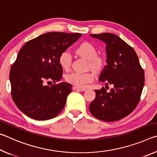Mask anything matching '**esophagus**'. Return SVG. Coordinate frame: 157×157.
Here are the masks:
<instances>
[{"label":"esophagus","mask_w":157,"mask_h":157,"mask_svg":"<svg viewBox=\"0 0 157 157\" xmlns=\"http://www.w3.org/2000/svg\"><path fill=\"white\" fill-rule=\"evenodd\" d=\"M73 89L74 90V91H86V89L78 88V87H76V86H73Z\"/></svg>","instance_id":"esophagus-1"}]
</instances>
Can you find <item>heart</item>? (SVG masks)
Wrapping results in <instances>:
<instances>
[{
	"label": "heart",
	"instance_id": "obj_1",
	"mask_svg": "<svg viewBox=\"0 0 157 157\" xmlns=\"http://www.w3.org/2000/svg\"><path fill=\"white\" fill-rule=\"evenodd\" d=\"M75 55L87 59V67L95 71H99L104 65L105 60L101 55L97 54V49L94 44L88 41L82 42L74 50ZM59 64L63 70L68 71L72 64V58L67 52H63L59 55ZM92 72L71 73L65 76V80L78 88H84L86 85L94 79Z\"/></svg>",
	"mask_w": 157,
	"mask_h": 157
}]
</instances>
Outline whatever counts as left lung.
Masks as SVG:
<instances>
[{"mask_svg": "<svg viewBox=\"0 0 157 157\" xmlns=\"http://www.w3.org/2000/svg\"><path fill=\"white\" fill-rule=\"evenodd\" d=\"M105 42L107 65L99 80L113 88L95 90L89 111L95 118L106 122L119 121L131 113L139 104L144 86V70L135 50L116 34H90Z\"/></svg>", "mask_w": 157, "mask_h": 157, "instance_id": "left-lung-1", "label": "left lung"}]
</instances>
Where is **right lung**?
Masks as SVG:
<instances>
[{
    "instance_id": "obj_1",
    "label": "right lung",
    "mask_w": 157,
    "mask_h": 157,
    "mask_svg": "<svg viewBox=\"0 0 157 157\" xmlns=\"http://www.w3.org/2000/svg\"><path fill=\"white\" fill-rule=\"evenodd\" d=\"M82 36L79 33L52 32L28 41L22 47L10 72L11 95L26 116L37 121L57 116L64 107L72 85L55 83L62 78L59 55ZM52 80L50 87L45 81Z\"/></svg>"
}]
</instances>
